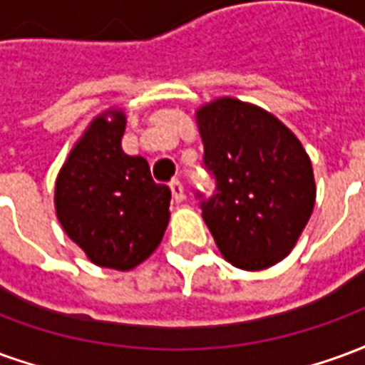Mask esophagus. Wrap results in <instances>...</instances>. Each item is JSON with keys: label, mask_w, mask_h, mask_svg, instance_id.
<instances>
[{"label": "esophagus", "mask_w": 365, "mask_h": 365, "mask_svg": "<svg viewBox=\"0 0 365 365\" xmlns=\"http://www.w3.org/2000/svg\"><path fill=\"white\" fill-rule=\"evenodd\" d=\"M170 190H172V195H174V201L175 203H182L183 201V183L180 180H172L170 182Z\"/></svg>", "instance_id": "obj_1"}]
</instances>
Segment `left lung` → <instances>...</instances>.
I'll use <instances>...</instances> for the list:
<instances>
[{"instance_id": "left-lung-1", "label": "left lung", "mask_w": 365, "mask_h": 365, "mask_svg": "<svg viewBox=\"0 0 365 365\" xmlns=\"http://www.w3.org/2000/svg\"><path fill=\"white\" fill-rule=\"evenodd\" d=\"M201 166L213 193L195 191L227 260L264 269L283 260L314 205L311 160L297 136L260 107L222 97L197 113Z\"/></svg>"}]
</instances>
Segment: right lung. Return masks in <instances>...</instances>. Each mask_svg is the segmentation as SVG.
I'll list each match as a JSON object with an SVG mask.
<instances>
[{
  "label": "right lung",
  "instance_id": "obj_1",
  "mask_svg": "<svg viewBox=\"0 0 365 365\" xmlns=\"http://www.w3.org/2000/svg\"><path fill=\"white\" fill-rule=\"evenodd\" d=\"M125 115L93 120L56 180V215L97 266L130 269L158 248L172 191L152 180L143 156L120 148Z\"/></svg>",
  "mask_w": 365,
  "mask_h": 365
}]
</instances>
